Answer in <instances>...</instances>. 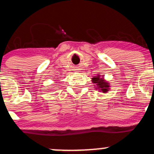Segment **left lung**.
Segmentation results:
<instances>
[{"mask_svg": "<svg viewBox=\"0 0 154 154\" xmlns=\"http://www.w3.org/2000/svg\"><path fill=\"white\" fill-rule=\"evenodd\" d=\"M92 82L97 85V89L102 91L103 93H106L109 90V83L106 82L103 79V77H100V75H97V76L92 78ZM95 86V85H94Z\"/></svg>", "mask_w": 154, "mask_h": 154, "instance_id": "8db88e82", "label": "left lung"}]
</instances>
